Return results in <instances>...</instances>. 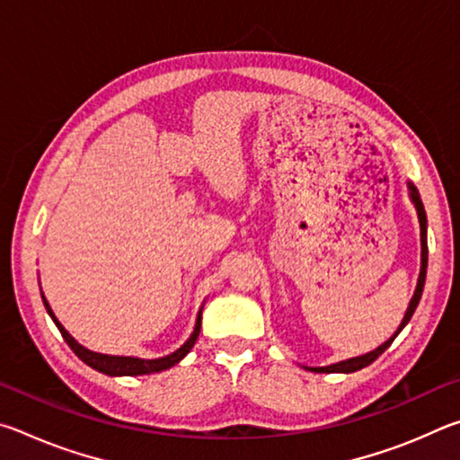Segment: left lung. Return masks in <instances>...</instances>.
I'll return each mask as SVG.
<instances>
[{
  "label": "left lung",
  "mask_w": 460,
  "mask_h": 460,
  "mask_svg": "<svg viewBox=\"0 0 460 460\" xmlns=\"http://www.w3.org/2000/svg\"><path fill=\"white\" fill-rule=\"evenodd\" d=\"M408 197L411 200V205L416 208V215H418V223H420V274H418V284H416V290L414 296H411L410 305L406 308V314H403L402 323L398 326V331H395L392 337H389L385 342H381L377 349H373V351L359 355V357H351V359H345V361H339V363H332V365H324V367H306L314 373H353V371H359L363 367H367L373 361L377 359V357L385 351V349L392 345L394 339L398 337V334L403 331V326L410 323L411 314L416 313L418 308V302L422 298V292H424V284H426V268H428V219H426V211H424V205H422V199H420V192L418 189L411 182H408Z\"/></svg>",
  "instance_id": "obj_1"
}]
</instances>
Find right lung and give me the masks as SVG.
<instances>
[{
  "label": "right lung",
  "instance_id": "right-lung-1",
  "mask_svg": "<svg viewBox=\"0 0 460 460\" xmlns=\"http://www.w3.org/2000/svg\"><path fill=\"white\" fill-rule=\"evenodd\" d=\"M40 294H42V302L46 306V313L50 314V318L54 321V324L58 326V331L65 341L68 342V347L73 349L75 355L79 357L81 361H84L89 365V367L97 369L101 373H105V376H111V377H121V376H150V373H158V371H164L174 367L178 361H182L186 355H189L190 349L194 347V342L199 339V332H200V323H202V306L199 308V314H197V323H194V329L190 332V337L186 339L184 345H181L176 349L174 353L164 355V357H158V359H139V357H126V355H107V353H97V351H91V349L83 347L79 341H76L71 332H68L65 326L60 324V321L57 318V314L52 313V308L49 305V300H46V296L40 288Z\"/></svg>",
  "mask_w": 460,
  "mask_h": 460
}]
</instances>
